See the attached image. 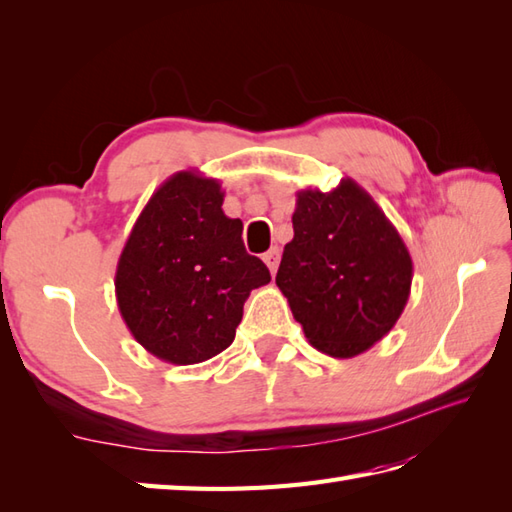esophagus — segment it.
<instances>
[{"mask_svg":"<svg viewBox=\"0 0 512 512\" xmlns=\"http://www.w3.org/2000/svg\"><path fill=\"white\" fill-rule=\"evenodd\" d=\"M264 262H266L270 273L275 275L277 273V266H279V248H270L268 253L264 255Z\"/></svg>","mask_w":512,"mask_h":512,"instance_id":"34e87169","label":"esophagus"}]
</instances>
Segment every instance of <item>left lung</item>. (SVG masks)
Segmentation results:
<instances>
[{"label":"left lung","instance_id":"8db88e82","mask_svg":"<svg viewBox=\"0 0 512 512\" xmlns=\"http://www.w3.org/2000/svg\"><path fill=\"white\" fill-rule=\"evenodd\" d=\"M277 286L310 345L352 358L383 339L407 306L413 264L396 226L352 178L303 189Z\"/></svg>","mask_w":512,"mask_h":512}]
</instances>
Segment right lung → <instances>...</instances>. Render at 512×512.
I'll return each mask as SVG.
<instances>
[{"label": "right lung", "instance_id": "obj_1", "mask_svg": "<svg viewBox=\"0 0 512 512\" xmlns=\"http://www.w3.org/2000/svg\"><path fill=\"white\" fill-rule=\"evenodd\" d=\"M220 180L178 171L158 187L116 266L118 310L149 354L209 361L235 339L250 290L270 273L246 253L242 222L222 211Z\"/></svg>", "mask_w": 512, "mask_h": 512}]
</instances>
